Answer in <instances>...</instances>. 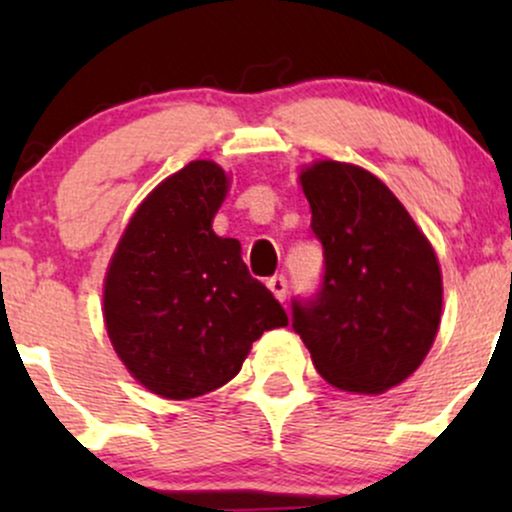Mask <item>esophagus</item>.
Segmentation results:
<instances>
[{
    "instance_id": "1",
    "label": "esophagus",
    "mask_w": 512,
    "mask_h": 512,
    "mask_svg": "<svg viewBox=\"0 0 512 512\" xmlns=\"http://www.w3.org/2000/svg\"><path fill=\"white\" fill-rule=\"evenodd\" d=\"M267 286H269V291L274 293L276 298H279L281 303H284V298H286V293H289V281H286V276H281V274H276V276H272V279L267 281Z\"/></svg>"
}]
</instances>
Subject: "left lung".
Wrapping results in <instances>:
<instances>
[{
    "mask_svg": "<svg viewBox=\"0 0 512 512\" xmlns=\"http://www.w3.org/2000/svg\"><path fill=\"white\" fill-rule=\"evenodd\" d=\"M325 272L293 298L291 325L317 373L339 390L385 392L421 366L436 339L443 279L424 233L368 170L320 161L301 173Z\"/></svg>",
    "mask_w": 512,
    "mask_h": 512,
    "instance_id": "left-lung-1",
    "label": "left lung"
}]
</instances>
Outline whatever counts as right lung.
Returning a JSON list of instances; mask_svg holds the SVG:
<instances>
[{
    "label": "right lung",
    "mask_w": 512,
    "mask_h": 512,
    "mask_svg": "<svg viewBox=\"0 0 512 512\" xmlns=\"http://www.w3.org/2000/svg\"><path fill=\"white\" fill-rule=\"evenodd\" d=\"M226 173L192 161L139 204L105 276V327L146 390L168 399L207 395L236 378L262 332L289 325L274 293L252 279L236 238L211 219Z\"/></svg>",
    "instance_id": "1"
}]
</instances>
